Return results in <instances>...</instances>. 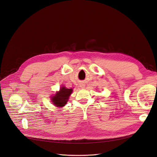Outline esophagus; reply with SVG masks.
<instances>
[{"instance_id":"obj_1","label":"esophagus","mask_w":157,"mask_h":157,"mask_svg":"<svg viewBox=\"0 0 157 157\" xmlns=\"http://www.w3.org/2000/svg\"><path fill=\"white\" fill-rule=\"evenodd\" d=\"M80 88H84V84H80Z\"/></svg>"}]
</instances>
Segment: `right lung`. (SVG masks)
<instances>
[{
  "label": "right lung",
  "instance_id": "obj_1",
  "mask_svg": "<svg viewBox=\"0 0 157 157\" xmlns=\"http://www.w3.org/2000/svg\"><path fill=\"white\" fill-rule=\"evenodd\" d=\"M73 92L72 88H67L65 86H61L59 92H57L54 96L51 99L52 103L56 107H62L65 105V104L69 100V98L71 93Z\"/></svg>",
  "mask_w": 157,
  "mask_h": 157
}]
</instances>
